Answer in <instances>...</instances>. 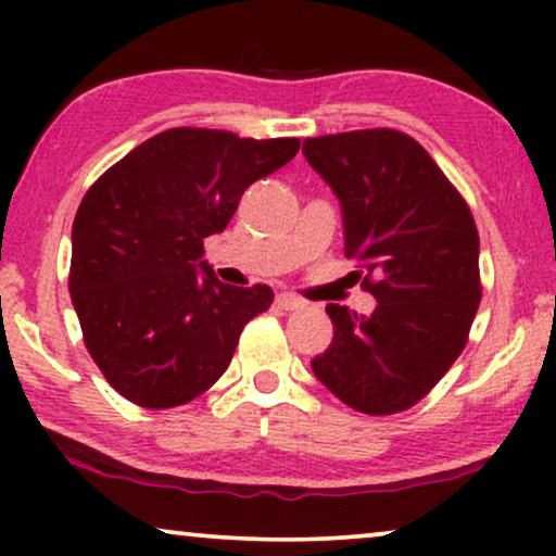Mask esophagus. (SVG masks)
<instances>
[{"instance_id":"obj_1","label":"esophagus","mask_w":556,"mask_h":556,"mask_svg":"<svg viewBox=\"0 0 556 556\" xmlns=\"http://www.w3.org/2000/svg\"><path fill=\"white\" fill-rule=\"evenodd\" d=\"M276 303H278V308H283V311H299L306 306V301L299 299V295H293V293H278Z\"/></svg>"}]
</instances>
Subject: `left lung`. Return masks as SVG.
<instances>
[{"label": "left lung", "mask_w": 556, "mask_h": 556, "mask_svg": "<svg viewBox=\"0 0 556 556\" xmlns=\"http://www.w3.org/2000/svg\"><path fill=\"white\" fill-rule=\"evenodd\" d=\"M339 197L344 253L364 268L371 316L329 303L333 339L311 369L364 415L413 407L468 341L478 303V230L466 200L413 136L364 128L303 141Z\"/></svg>", "instance_id": "1"}]
</instances>
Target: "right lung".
Wrapping results in <instances>:
<instances>
[{"instance_id":"add662e5","label":"right lung","mask_w":556,"mask_h":556,"mask_svg":"<svg viewBox=\"0 0 556 556\" xmlns=\"http://www.w3.org/2000/svg\"><path fill=\"white\" fill-rule=\"evenodd\" d=\"M299 147L169 128L83 197L67 288L88 354L128 402L166 409L200 397L225 375L245 324L270 308L268 286L219 283L202 261L204 238L223 232L242 192Z\"/></svg>"}]
</instances>
